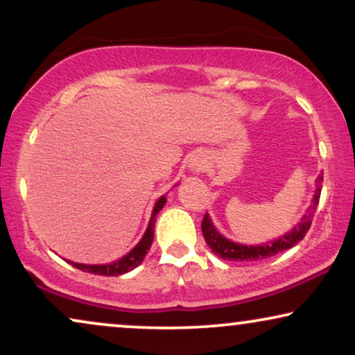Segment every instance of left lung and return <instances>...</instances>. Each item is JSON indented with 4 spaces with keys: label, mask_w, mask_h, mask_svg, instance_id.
I'll use <instances>...</instances> for the list:
<instances>
[{
    "label": "left lung",
    "mask_w": 355,
    "mask_h": 355,
    "mask_svg": "<svg viewBox=\"0 0 355 355\" xmlns=\"http://www.w3.org/2000/svg\"><path fill=\"white\" fill-rule=\"evenodd\" d=\"M322 181L323 176H318L317 184L318 189L315 192L313 202L310 208L305 213L302 220L297 226L294 227L293 231L288 232L286 236H281L279 239H276L273 242H268L265 245H242V244H236V242L227 241L226 237H223L220 232L216 231V227L213 226V223L210 220V216L205 215L202 220V232L203 237H205V242L210 247L213 254H216L220 259L230 260V261H257V260H263V259H270L279 252H284L294 247L297 242H300L307 234V231L310 230V225H312L313 220V213L318 207V200H320V192H322Z\"/></svg>",
    "instance_id": "1"
}]
</instances>
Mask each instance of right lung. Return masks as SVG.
Masks as SVG:
<instances>
[{"mask_svg": "<svg viewBox=\"0 0 355 355\" xmlns=\"http://www.w3.org/2000/svg\"><path fill=\"white\" fill-rule=\"evenodd\" d=\"M164 203H166V198H164V196L159 197L158 202L155 203L152 220H150V223H148V227H147V231H145L144 237L140 239L139 244L129 252L128 255L123 257V259H119L118 261H113V263H108V265H84V263H76V261H69V263L82 271H89V273L103 275V276H119L123 273H128V271H130V270L137 268V266L144 261L145 255H147V252L150 250V247H152L155 220H157L158 211L164 207Z\"/></svg>", "mask_w": 355, "mask_h": 355, "instance_id": "1", "label": "right lung"}]
</instances>
